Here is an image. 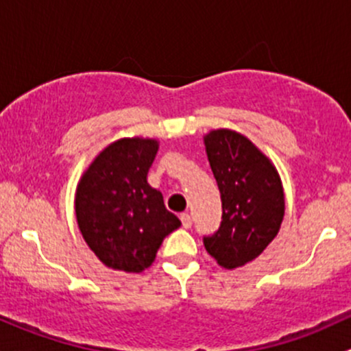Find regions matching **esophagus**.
Listing matches in <instances>:
<instances>
[{
  "label": "esophagus",
  "instance_id": "34e87169",
  "mask_svg": "<svg viewBox=\"0 0 351 351\" xmlns=\"http://www.w3.org/2000/svg\"><path fill=\"white\" fill-rule=\"evenodd\" d=\"M180 219H182L183 227H185V228H190V227H191V217H190V213H182V215H180Z\"/></svg>",
  "mask_w": 351,
  "mask_h": 351
}]
</instances>
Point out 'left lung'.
<instances>
[{
	"mask_svg": "<svg viewBox=\"0 0 351 351\" xmlns=\"http://www.w3.org/2000/svg\"><path fill=\"white\" fill-rule=\"evenodd\" d=\"M204 143L222 198V223L204 239L205 249L222 267H241L259 257L281 228L286 210L281 176L241 132L213 129Z\"/></svg>",
	"mask_w": 351,
	"mask_h": 351,
	"instance_id": "obj_1",
	"label": "left lung"
}]
</instances>
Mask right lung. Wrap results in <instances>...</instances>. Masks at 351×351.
Instances as JSON below:
<instances>
[{
  "instance_id": "obj_1",
  "label": "right lung",
  "mask_w": 351,
  "mask_h": 351,
  "mask_svg": "<svg viewBox=\"0 0 351 351\" xmlns=\"http://www.w3.org/2000/svg\"><path fill=\"white\" fill-rule=\"evenodd\" d=\"M158 147L153 138L117 139L94 158L77 185L80 234L114 271H145L166 235L182 225L166 210L161 191L147 183Z\"/></svg>"
}]
</instances>
